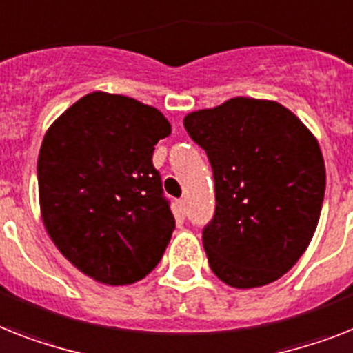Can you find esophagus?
Wrapping results in <instances>:
<instances>
[{
  "instance_id": "34e87169",
  "label": "esophagus",
  "mask_w": 353,
  "mask_h": 353,
  "mask_svg": "<svg viewBox=\"0 0 353 353\" xmlns=\"http://www.w3.org/2000/svg\"><path fill=\"white\" fill-rule=\"evenodd\" d=\"M176 205H179V211L182 212V214H185V198H180L179 202H176Z\"/></svg>"
}]
</instances>
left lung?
Segmentation results:
<instances>
[{"label": "left lung", "instance_id": "obj_1", "mask_svg": "<svg viewBox=\"0 0 353 353\" xmlns=\"http://www.w3.org/2000/svg\"><path fill=\"white\" fill-rule=\"evenodd\" d=\"M208 153L216 208L203 227L209 267L223 283H272L307 250L325 196V162L314 135L272 101L234 97L183 119Z\"/></svg>", "mask_w": 353, "mask_h": 353}]
</instances>
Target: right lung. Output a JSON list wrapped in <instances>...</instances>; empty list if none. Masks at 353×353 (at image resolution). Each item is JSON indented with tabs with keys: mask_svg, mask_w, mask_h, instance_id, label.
<instances>
[{
	"mask_svg": "<svg viewBox=\"0 0 353 353\" xmlns=\"http://www.w3.org/2000/svg\"><path fill=\"white\" fill-rule=\"evenodd\" d=\"M170 133L159 110L103 92L79 99L46 131L41 216L55 247L90 278L130 285L162 260L174 216L153 151Z\"/></svg>",
	"mask_w": 353,
	"mask_h": 353,
	"instance_id": "obj_1",
	"label": "right lung"
}]
</instances>
